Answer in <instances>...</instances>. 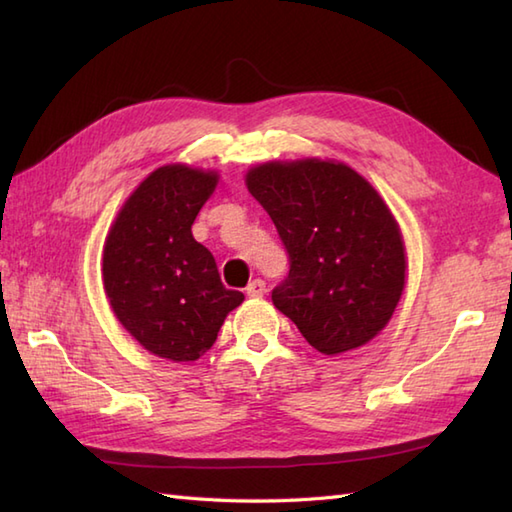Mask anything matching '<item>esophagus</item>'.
<instances>
[{
	"label": "esophagus",
	"instance_id": "1",
	"mask_svg": "<svg viewBox=\"0 0 512 512\" xmlns=\"http://www.w3.org/2000/svg\"><path fill=\"white\" fill-rule=\"evenodd\" d=\"M264 292H266V284H264L262 279H253V281H250V284L246 286V295L253 297V299L264 297Z\"/></svg>",
	"mask_w": 512,
	"mask_h": 512
}]
</instances>
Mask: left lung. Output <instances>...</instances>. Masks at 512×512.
<instances>
[{"label":"left lung","mask_w":512,"mask_h":512,"mask_svg":"<svg viewBox=\"0 0 512 512\" xmlns=\"http://www.w3.org/2000/svg\"><path fill=\"white\" fill-rule=\"evenodd\" d=\"M246 187L275 222L290 259L273 303L314 350L361 347L389 323L405 290V244L394 215L343 162H266Z\"/></svg>","instance_id":"left-lung-1"}]
</instances>
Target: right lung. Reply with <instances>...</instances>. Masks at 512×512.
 I'll return each instance as SVG.
<instances>
[{"label":"right lung","instance_id":"1","mask_svg":"<svg viewBox=\"0 0 512 512\" xmlns=\"http://www.w3.org/2000/svg\"><path fill=\"white\" fill-rule=\"evenodd\" d=\"M215 171L167 165L138 184L103 248V286L116 319L160 358L198 361L226 314L244 301L228 290L191 226L217 184Z\"/></svg>","mask_w":512,"mask_h":512}]
</instances>
